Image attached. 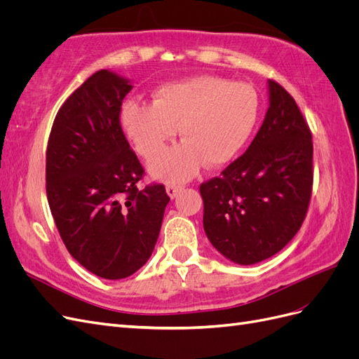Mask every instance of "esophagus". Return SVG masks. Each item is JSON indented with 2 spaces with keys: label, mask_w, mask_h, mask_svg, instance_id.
Returning <instances> with one entry per match:
<instances>
[{
  "label": "esophagus",
  "mask_w": 359,
  "mask_h": 359,
  "mask_svg": "<svg viewBox=\"0 0 359 359\" xmlns=\"http://www.w3.org/2000/svg\"><path fill=\"white\" fill-rule=\"evenodd\" d=\"M181 190H182V187L181 186H175V184H169V186L166 187V193H168V196L170 199H175Z\"/></svg>",
  "instance_id": "esophagus-1"
}]
</instances>
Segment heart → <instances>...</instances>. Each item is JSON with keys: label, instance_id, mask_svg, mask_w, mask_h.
I'll list each match as a JSON object with an SVG mask.
<instances>
[{"label": "heart", "instance_id": "1", "mask_svg": "<svg viewBox=\"0 0 359 359\" xmlns=\"http://www.w3.org/2000/svg\"><path fill=\"white\" fill-rule=\"evenodd\" d=\"M259 116V97L253 86L217 76H196L160 86L153 103L127 102L119 124L137 153L151 158L175 136L182 142L149 163L151 175L181 182L205 165L229 163L252 136Z\"/></svg>", "mask_w": 359, "mask_h": 359}]
</instances>
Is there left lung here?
<instances>
[{
    "label": "left lung",
    "instance_id": "obj_1",
    "mask_svg": "<svg viewBox=\"0 0 359 359\" xmlns=\"http://www.w3.org/2000/svg\"><path fill=\"white\" fill-rule=\"evenodd\" d=\"M311 186L310 128L292 95L269 79L268 111L253 142L199 189L205 233L233 264L262 262L299 231Z\"/></svg>",
    "mask_w": 359,
    "mask_h": 359
}]
</instances>
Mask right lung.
Returning <instances> with one entry per match:
<instances>
[{
    "label": "right lung",
    "instance_id": "1",
    "mask_svg": "<svg viewBox=\"0 0 359 359\" xmlns=\"http://www.w3.org/2000/svg\"><path fill=\"white\" fill-rule=\"evenodd\" d=\"M130 79L91 74L61 106L48 142L46 193L69 253L107 280L135 274L153 255L169 196L137 190L144 169L119 124Z\"/></svg>",
    "mask_w": 359,
    "mask_h": 359
}]
</instances>
